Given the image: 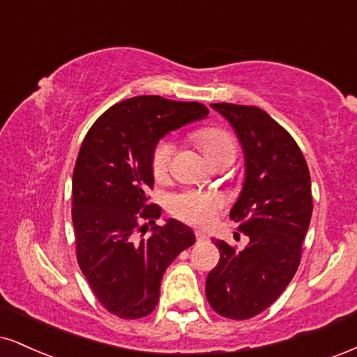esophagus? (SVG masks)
<instances>
[{
    "mask_svg": "<svg viewBox=\"0 0 357 357\" xmlns=\"http://www.w3.org/2000/svg\"><path fill=\"white\" fill-rule=\"evenodd\" d=\"M195 238H197V241H205V240H208V236H206V233H204L202 230H197Z\"/></svg>",
    "mask_w": 357,
    "mask_h": 357,
    "instance_id": "1",
    "label": "esophagus"
}]
</instances>
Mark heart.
I'll return each mask as SVG.
<instances>
[{"label":"heart","instance_id":"1","mask_svg":"<svg viewBox=\"0 0 357 357\" xmlns=\"http://www.w3.org/2000/svg\"><path fill=\"white\" fill-rule=\"evenodd\" d=\"M193 139L210 164L220 160H233L236 152L235 140L220 127H205L197 130ZM174 147L170 142H158L152 152V174L157 180H164L170 170ZM223 206V199L215 192H183L172 197L170 212L192 225L206 227L217 217Z\"/></svg>","mask_w":357,"mask_h":357}]
</instances>
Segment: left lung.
I'll use <instances>...</instances> for the list:
<instances>
[{
  "instance_id": "obj_1",
  "label": "left lung",
  "mask_w": 357,
  "mask_h": 357,
  "mask_svg": "<svg viewBox=\"0 0 357 357\" xmlns=\"http://www.w3.org/2000/svg\"><path fill=\"white\" fill-rule=\"evenodd\" d=\"M230 122L245 155V182L230 218L250 236L241 252L212 240L220 261L205 294L218 314L248 319L273 305L300 266L313 213L307 164L291 135L255 105L210 104Z\"/></svg>"
}]
</instances>
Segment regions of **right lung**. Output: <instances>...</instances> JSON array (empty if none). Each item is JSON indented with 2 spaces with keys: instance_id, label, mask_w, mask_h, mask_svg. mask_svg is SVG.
Wrapping results in <instances>:
<instances>
[{
  "instance_id": "obj_1",
  "label": "right lung",
  "mask_w": 357,
  "mask_h": 357,
  "mask_svg": "<svg viewBox=\"0 0 357 357\" xmlns=\"http://www.w3.org/2000/svg\"><path fill=\"white\" fill-rule=\"evenodd\" d=\"M206 114L200 102L137 96L105 111L81 145L73 174L77 263L100 305L119 318L151 314L167 266L195 243L178 220L155 225L162 208L149 204L147 192L158 140ZM149 225L153 235L135 241Z\"/></svg>"
}]
</instances>
